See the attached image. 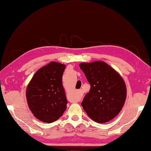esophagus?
<instances>
[{"mask_svg": "<svg viewBox=\"0 0 151 151\" xmlns=\"http://www.w3.org/2000/svg\"><path fill=\"white\" fill-rule=\"evenodd\" d=\"M81 95H82V93H81V90L77 91V96H76V101H78V100H79L80 97H81Z\"/></svg>", "mask_w": 151, "mask_h": 151, "instance_id": "34e87169", "label": "esophagus"}]
</instances>
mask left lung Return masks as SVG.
Here are the masks:
<instances>
[{
  "mask_svg": "<svg viewBox=\"0 0 151 151\" xmlns=\"http://www.w3.org/2000/svg\"><path fill=\"white\" fill-rule=\"evenodd\" d=\"M80 68L90 83L81 106L93 121L106 123L118 115L126 98L123 78L108 64L102 61L81 63Z\"/></svg>",
  "mask_w": 151,
  "mask_h": 151,
  "instance_id": "8db88e82",
  "label": "left lung"
}]
</instances>
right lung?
<instances>
[{"mask_svg": "<svg viewBox=\"0 0 151 151\" xmlns=\"http://www.w3.org/2000/svg\"><path fill=\"white\" fill-rule=\"evenodd\" d=\"M65 67L52 62L39 69L29 83L26 91L28 106L43 122H54L66 109L68 101L62 82Z\"/></svg>", "mask_w": 151, "mask_h": 151, "instance_id": "right-lung-1", "label": "right lung"}]
</instances>
